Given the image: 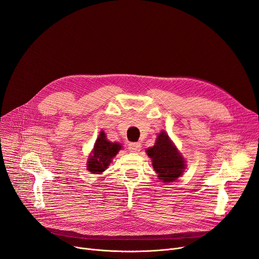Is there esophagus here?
<instances>
[{
  "label": "esophagus",
  "mask_w": 259,
  "mask_h": 259,
  "mask_svg": "<svg viewBox=\"0 0 259 259\" xmlns=\"http://www.w3.org/2000/svg\"><path fill=\"white\" fill-rule=\"evenodd\" d=\"M141 144L140 143H130L129 145H128V148H129V150L131 151V152H139L140 150H141Z\"/></svg>",
  "instance_id": "esophagus-1"
}]
</instances>
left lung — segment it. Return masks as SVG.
I'll return each mask as SVG.
<instances>
[{"instance_id": "left-lung-1", "label": "left lung", "mask_w": 259, "mask_h": 259, "mask_svg": "<svg viewBox=\"0 0 259 259\" xmlns=\"http://www.w3.org/2000/svg\"><path fill=\"white\" fill-rule=\"evenodd\" d=\"M146 152L152 159V166L158 179L164 183L173 182L183 175L186 161L165 131L158 134L155 145L148 148Z\"/></svg>"}]
</instances>
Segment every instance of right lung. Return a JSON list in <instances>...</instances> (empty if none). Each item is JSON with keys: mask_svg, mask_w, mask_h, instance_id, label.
Segmentation results:
<instances>
[{"mask_svg": "<svg viewBox=\"0 0 259 259\" xmlns=\"http://www.w3.org/2000/svg\"><path fill=\"white\" fill-rule=\"evenodd\" d=\"M120 149L121 146L118 143H111L107 141L105 132L101 131L98 140L95 141L93 150L89 155L87 170L93 174L103 173Z\"/></svg>", "mask_w": 259, "mask_h": 259, "instance_id": "add662e5", "label": "right lung"}]
</instances>
